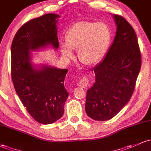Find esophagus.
<instances>
[{
  "mask_svg": "<svg viewBox=\"0 0 151 151\" xmlns=\"http://www.w3.org/2000/svg\"><path fill=\"white\" fill-rule=\"evenodd\" d=\"M89 81H90V79L87 76H83L81 79L80 80L79 82V86L83 88H86L88 86Z\"/></svg>",
  "mask_w": 151,
  "mask_h": 151,
  "instance_id": "esophagus-1",
  "label": "esophagus"
}]
</instances>
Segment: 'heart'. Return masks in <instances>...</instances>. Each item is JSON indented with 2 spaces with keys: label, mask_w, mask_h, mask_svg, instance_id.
Instances as JSON below:
<instances>
[{
  "label": "heart",
  "mask_w": 151,
  "mask_h": 151,
  "mask_svg": "<svg viewBox=\"0 0 151 151\" xmlns=\"http://www.w3.org/2000/svg\"><path fill=\"white\" fill-rule=\"evenodd\" d=\"M109 42V30L106 24L83 21L67 31L66 45H61V50L63 55L71 58L72 50H78L79 60L87 65H94L103 59Z\"/></svg>",
  "instance_id": "1"
}]
</instances>
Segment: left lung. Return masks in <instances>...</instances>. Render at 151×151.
Segmentation results:
<instances>
[{
	"label": "left lung",
	"instance_id": "left-lung-1",
	"mask_svg": "<svg viewBox=\"0 0 151 151\" xmlns=\"http://www.w3.org/2000/svg\"><path fill=\"white\" fill-rule=\"evenodd\" d=\"M116 36L104 59L92 70L93 86L87 91L86 111L97 121L111 119L129 101L141 67L137 35L129 22L114 15Z\"/></svg>",
	"mask_w": 151,
	"mask_h": 151
}]
</instances>
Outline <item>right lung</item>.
Returning a JSON list of instances; mask_svg holds the SVG:
<instances>
[{"label": "right lung", "instance_id": "right-lung-1", "mask_svg": "<svg viewBox=\"0 0 151 151\" xmlns=\"http://www.w3.org/2000/svg\"><path fill=\"white\" fill-rule=\"evenodd\" d=\"M57 14L32 19L17 31L11 45V73L16 92L35 120L52 124L62 117L68 92L64 80L68 70L44 65L36 70L30 63L31 50L51 45L58 49Z\"/></svg>", "mask_w": 151, "mask_h": 151}]
</instances>
